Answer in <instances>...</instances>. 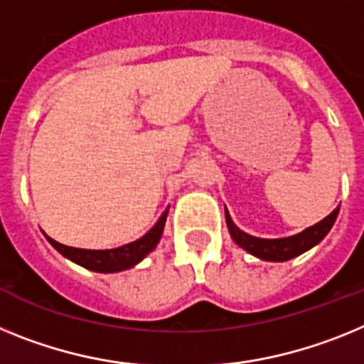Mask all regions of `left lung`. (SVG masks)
<instances>
[{"mask_svg":"<svg viewBox=\"0 0 364 364\" xmlns=\"http://www.w3.org/2000/svg\"><path fill=\"white\" fill-rule=\"evenodd\" d=\"M337 214H339V208H335L330 216H326L322 221L315 223L314 227H308V229L302 230L300 235L280 240H264L245 235V232H242V230L232 223V220H230L227 210L225 220L230 236H232V240L238 243L240 247H243L245 251L255 255V257L262 258V260L284 262L289 260V258L299 257V255H302L304 251H308V249H311L314 245H317V243L330 232L331 225H333L335 220H337Z\"/></svg>","mask_w":364,"mask_h":364,"instance_id":"left-lung-1","label":"left lung"}]
</instances>
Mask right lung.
Masks as SVG:
<instances>
[{
  "label": "right lung",
  "instance_id": "add662e5",
  "mask_svg": "<svg viewBox=\"0 0 364 364\" xmlns=\"http://www.w3.org/2000/svg\"><path fill=\"white\" fill-rule=\"evenodd\" d=\"M166 214L168 208L164 210L163 216L159 218L156 225L148 230L143 238H139L137 242H132L128 245L117 249H107V251H90V249H77V247H68L62 243L55 242L53 238L47 236L49 243L60 255H64L65 258L73 260L75 264L86 267V269L97 271V273H115V271H124L134 267L135 264L143 260L148 252L154 251V247L159 242L161 235H163L164 221H166Z\"/></svg>",
  "mask_w": 364,
  "mask_h": 364
}]
</instances>
